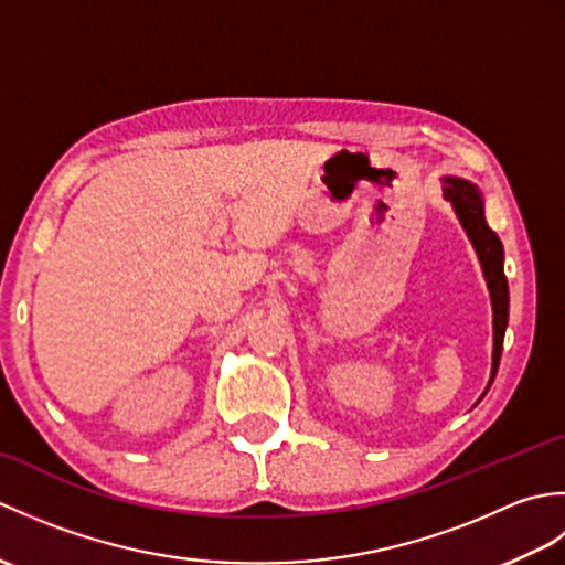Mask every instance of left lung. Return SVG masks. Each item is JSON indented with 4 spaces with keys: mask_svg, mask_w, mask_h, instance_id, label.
<instances>
[{
    "mask_svg": "<svg viewBox=\"0 0 565 565\" xmlns=\"http://www.w3.org/2000/svg\"><path fill=\"white\" fill-rule=\"evenodd\" d=\"M444 199H447L463 231L471 239L478 259H481V269L486 276L488 291H490V303H493V369H490V383H493L498 366H500V354H502V340H505V328H508V316H510V289L505 271H502V259H505V252H502L500 237L490 231L483 211V196L478 186L459 177H444ZM488 383V388H490Z\"/></svg>",
    "mask_w": 565,
    "mask_h": 565,
    "instance_id": "1",
    "label": "left lung"
}]
</instances>
